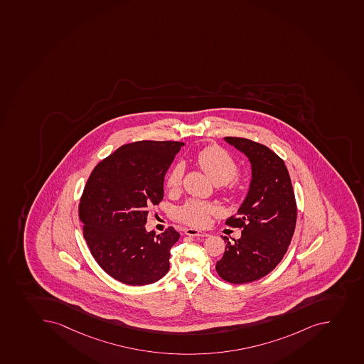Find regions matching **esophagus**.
Here are the masks:
<instances>
[{"mask_svg":"<svg viewBox=\"0 0 364 364\" xmlns=\"http://www.w3.org/2000/svg\"><path fill=\"white\" fill-rule=\"evenodd\" d=\"M186 235L188 236H200V237H208L209 234L207 232H203V231L197 230V229H193V228H187L186 230H184Z\"/></svg>","mask_w":364,"mask_h":364,"instance_id":"34e87169","label":"esophagus"}]
</instances>
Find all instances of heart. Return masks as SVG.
Listing matches in <instances>:
<instances>
[{
	"instance_id": "1",
	"label": "heart",
	"mask_w": 364,
	"mask_h": 364,
	"mask_svg": "<svg viewBox=\"0 0 364 364\" xmlns=\"http://www.w3.org/2000/svg\"><path fill=\"white\" fill-rule=\"evenodd\" d=\"M195 164L207 173L215 184H227L237 176L238 166L236 161L218 146H205L194 157ZM183 177V167L175 164L168 173L166 186L169 191L180 188ZM218 208L214 204L200 200H189L175 210L177 220L193 227L208 225L210 215L218 214Z\"/></svg>"
}]
</instances>
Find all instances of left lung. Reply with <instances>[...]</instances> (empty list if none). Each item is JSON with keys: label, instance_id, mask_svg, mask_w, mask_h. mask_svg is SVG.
<instances>
[{"label": "left lung", "instance_id": "1", "mask_svg": "<svg viewBox=\"0 0 364 364\" xmlns=\"http://www.w3.org/2000/svg\"><path fill=\"white\" fill-rule=\"evenodd\" d=\"M225 142L245 154L252 164L248 194L236 216L225 225L242 228L241 237L227 236L223 257L216 263L221 279L234 284L259 279L276 268L288 250L295 231L297 207L288 169L268 146L242 137Z\"/></svg>", "mask_w": 364, "mask_h": 364}]
</instances>
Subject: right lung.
Listing matches in <instances>:
<instances>
[{"label":"right lung","instance_id":"obj_1","mask_svg":"<svg viewBox=\"0 0 364 364\" xmlns=\"http://www.w3.org/2000/svg\"><path fill=\"white\" fill-rule=\"evenodd\" d=\"M182 142L139 141L119 146L89 176L78 205L92 257L114 279L146 286L169 270L180 234L146 231L148 210L164 198V176Z\"/></svg>","mask_w":364,"mask_h":364}]
</instances>
